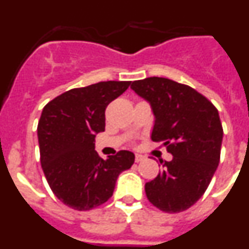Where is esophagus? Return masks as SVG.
I'll return each instance as SVG.
<instances>
[{
  "mask_svg": "<svg viewBox=\"0 0 249 249\" xmlns=\"http://www.w3.org/2000/svg\"><path fill=\"white\" fill-rule=\"evenodd\" d=\"M144 158H146V157H144V156H142V155H136L135 156V160H136V162H142V160H143Z\"/></svg>",
  "mask_w": 249,
  "mask_h": 249,
  "instance_id": "1",
  "label": "esophagus"
}]
</instances>
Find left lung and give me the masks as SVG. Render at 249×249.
Here are the masks:
<instances>
[{"mask_svg": "<svg viewBox=\"0 0 249 249\" xmlns=\"http://www.w3.org/2000/svg\"><path fill=\"white\" fill-rule=\"evenodd\" d=\"M131 89L151 105V138L163 142L172 160L144 186L148 201L160 211L178 213L201 198L221 157L223 128L214 106L192 87L163 77L132 82Z\"/></svg>", "mask_w": 249, "mask_h": 249, "instance_id": "obj_1", "label": "left lung"}]
</instances>
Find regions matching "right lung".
Instances as JSON below:
<instances>
[{"instance_id":"1","label":"right lung","mask_w":249,"mask_h":249,"mask_svg":"<svg viewBox=\"0 0 249 249\" xmlns=\"http://www.w3.org/2000/svg\"><path fill=\"white\" fill-rule=\"evenodd\" d=\"M131 81H107L73 89L43 107L37 126L41 166L59 201L89 211L108 201L121 172L131 168L135 155L120 151L102 160L94 137L105 131L106 107Z\"/></svg>"}]
</instances>
